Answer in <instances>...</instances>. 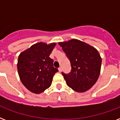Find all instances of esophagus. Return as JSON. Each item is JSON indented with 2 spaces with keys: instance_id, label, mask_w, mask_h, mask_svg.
I'll list each match as a JSON object with an SVG mask.
<instances>
[{
  "instance_id": "obj_1",
  "label": "esophagus",
  "mask_w": 120,
  "mask_h": 120,
  "mask_svg": "<svg viewBox=\"0 0 120 120\" xmlns=\"http://www.w3.org/2000/svg\"><path fill=\"white\" fill-rule=\"evenodd\" d=\"M58 70H59V72L62 71V68H61V67H59V68H58Z\"/></svg>"
}]
</instances>
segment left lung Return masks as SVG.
<instances>
[{
  "label": "left lung",
  "mask_w": 120,
  "mask_h": 120,
  "mask_svg": "<svg viewBox=\"0 0 120 120\" xmlns=\"http://www.w3.org/2000/svg\"><path fill=\"white\" fill-rule=\"evenodd\" d=\"M58 44L71 66L70 73H62L67 85L78 93L90 90L96 83L100 73L101 58L97 50L76 39Z\"/></svg>",
  "instance_id": "obj_1"
}]
</instances>
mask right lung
I'll use <instances>...</instances> for the list:
<instances>
[{
	"instance_id": "obj_1",
	"label": "right lung",
	"mask_w": 120,
	"mask_h": 120,
	"mask_svg": "<svg viewBox=\"0 0 120 120\" xmlns=\"http://www.w3.org/2000/svg\"><path fill=\"white\" fill-rule=\"evenodd\" d=\"M56 43L40 42L34 44L19 56L17 70L23 85L30 92L40 94L50 86L58 71L49 57Z\"/></svg>"
}]
</instances>
